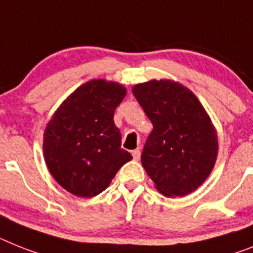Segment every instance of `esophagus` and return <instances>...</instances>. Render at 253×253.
<instances>
[{
	"label": "esophagus",
	"instance_id": "esophagus-1",
	"mask_svg": "<svg viewBox=\"0 0 253 253\" xmlns=\"http://www.w3.org/2000/svg\"><path fill=\"white\" fill-rule=\"evenodd\" d=\"M140 149L139 148H137V149H135V150H132V157H133V159H135V161H139L140 159Z\"/></svg>",
	"mask_w": 253,
	"mask_h": 253
}]
</instances>
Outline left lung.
<instances>
[{
    "label": "left lung",
    "instance_id": "1",
    "mask_svg": "<svg viewBox=\"0 0 253 253\" xmlns=\"http://www.w3.org/2000/svg\"><path fill=\"white\" fill-rule=\"evenodd\" d=\"M132 92L153 123L141 163L158 192L184 197L209 177L217 157V135L192 91L169 80L133 86Z\"/></svg>",
    "mask_w": 253,
    "mask_h": 253
}]
</instances>
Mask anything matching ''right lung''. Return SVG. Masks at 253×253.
Here are the masks:
<instances>
[{
  "label": "right lung",
  "mask_w": 253,
  "mask_h": 253,
  "mask_svg": "<svg viewBox=\"0 0 253 253\" xmlns=\"http://www.w3.org/2000/svg\"><path fill=\"white\" fill-rule=\"evenodd\" d=\"M125 96L126 88L117 82L88 81L63 101L47 123L44 161L52 177L72 194H100L132 159L121 148V132L113 121Z\"/></svg>",
  "instance_id": "1"
}]
</instances>
